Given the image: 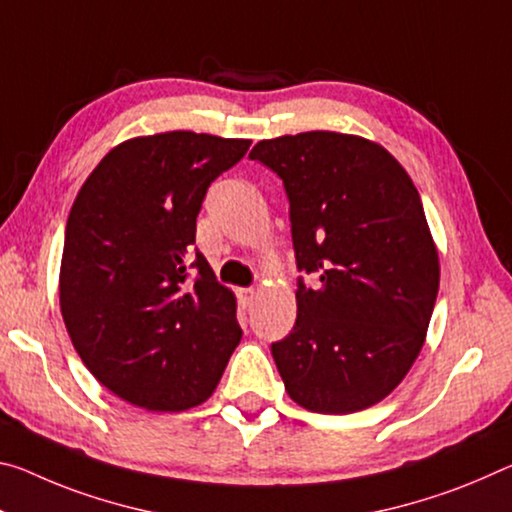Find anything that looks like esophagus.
I'll use <instances>...</instances> for the list:
<instances>
[{
	"label": "esophagus",
	"mask_w": 512,
	"mask_h": 512,
	"mask_svg": "<svg viewBox=\"0 0 512 512\" xmlns=\"http://www.w3.org/2000/svg\"><path fill=\"white\" fill-rule=\"evenodd\" d=\"M239 300L243 307H250L255 300V289H239Z\"/></svg>",
	"instance_id": "esophagus-1"
}]
</instances>
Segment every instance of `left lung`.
Here are the masks:
<instances>
[{"instance_id":"8db88e82","label":"left lung","mask_w":512,"mask_h":512,"mask_svg":"<svg viewBox=\"0 0 512 512\" xmlns=\"http://www.w3.org/2000/svg\"><path fill=\"white\" fill-rule=\"evenodd\" d=\"M250 159L285 184L298 271L294 328L271 353L305 410L348 415L383 401L424 346L440 262L410 175L362 136L259 141Z\"/></svg>"}]
</instances>
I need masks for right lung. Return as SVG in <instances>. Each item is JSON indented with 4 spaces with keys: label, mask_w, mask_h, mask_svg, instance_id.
<instances>
[{
    "label": "right lung",
    "mask_w": 512,
    "mask_h": 512,
    "mask_svg": "<svg viewBox=\"0 0 512 512\" xmlns=\"http://www.w3.org/2000/svg\"><path fill=\"white\" fill-rule=\"evenodd\" d=\"M248 148L196 132L139 136L77 193L61 314L81 362L123 401L154 412L200 405L241 342L237 298L193 243L209 184Z\"/></svg>",
    "instance_id": "obj_1"
}]
</instances>
